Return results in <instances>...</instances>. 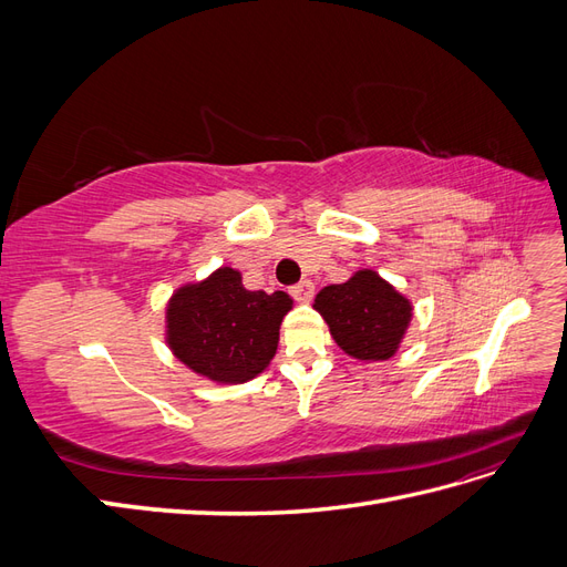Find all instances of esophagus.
I'll return each instance as SVG.
<instances>
[{
    "label": "esophagus",
    "mask_w": 567,
    "mask_h": 567,
    "mask_svg": "<svg viewBox=\"0 0 567 567\" xmlns=\"http://www.w3.org/2000/svg\"><path fill=\"white\" fill-rule=\"evenodd\" d=\"M290 296H293L298 302H310L315 298V284L305 279L296 286H290Z\"/></svg>",
    "instance_id": "esophagus-1"
}]
</instances>
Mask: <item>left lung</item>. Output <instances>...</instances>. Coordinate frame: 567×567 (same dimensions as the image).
Returning <instances> with one entry per match:
<instances>
[{
  "label": "left lung",
  "instance_id": "1",
  "mask_svg": "<svg viewBox=\"0 0 567 567\" xmlns=\"http://www.w3.org/2000/svg\"><path fill=\"white\" fill-rule=\"evenodd\" d=\"M315 310L338 348L359 362H385L400 350L414 307L379 271L359 269L346 284L321 288Z\"/></svg>",
  "mask_w": 567,
  "mask_h": 567
}]
</instances>
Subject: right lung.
Returning <instances> with one entry per match:
<instances>
[{
  "mask_svg": "<svg viewBox=\"0 0 567 567\" xmlns=\"http://www.w3.org/2000/svg\"><path fill=\"white\" fill-rule=\"evenodd\" d=\"M293 300L284 290H248L238 269L179 286L165 310V342L194 373L213 383H246L262 373L279 348Z\"/></svg>",
  "mask_w": 567,
  "mask_h": 567,
  "instance_id": "1",
  "label": "right lung"
}]
</instances>
